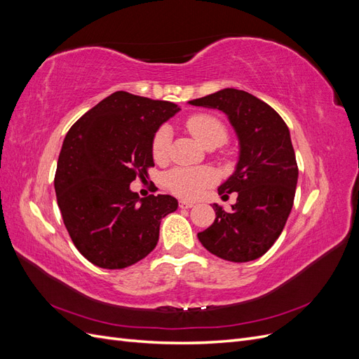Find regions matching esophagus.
<instances>
[{"label": "esophagus", "instance_id": "obj_1", "mask_svg": "<svg viewBox=\"0 0 359 359\" xmlns=\"http://www.w3.org/2000/svg\"><path fill=\"white\" fill-rule=\"evenodd\" d=\"M194 203L189 201H180V208H191Z\"/></svg>", "mask_w": 359, "mask_h": 359}]
</instances>
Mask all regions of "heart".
<instances>
[{
	"instance_id": "obj_1",
	"label": "heart",
	"mask_w": 359,
	"mask_h": 359,
	"mask_svg": "<svg viewBox=\"0 0 359 359\" xmlns=\"http://www.w3.org/2000/svg\"><path fill=\"white\" fill-rule=\"evenodd\" d=\"M186 127L193 137L205 148H217L226 142L227 130L219 118L210 114L190 116ZM170 147V128L161 126L151 142V153L156 161H165ZM212 172L205 168H177L166 173L165 182L170 191L181 198H196L203 187L212 181Z\"/></svg>"
}]
</instances>
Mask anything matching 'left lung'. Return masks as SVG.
<instances>
[{
	"label": "left lung",
	"mask_w": 359,
	"mask_h": 359,
	"mask_svg": "<svg viewBox=\"0 0 359 359\" xmlns=\"http://www.w3.org/2000/svg\"><path fill=\"white\" fill-rule=\"evenodd\" d=\"M189 103L226 114L240 142L235 172L219 187L222 199L236 193V202L229 212L212 203L215 220L198 238L217 257L250 262L277 241L295 198L298 166L289 128L273 107L241 90L224 88Z\"/></svg>",
	"instance_id": "1"
}]
</instances>
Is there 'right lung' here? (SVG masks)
Instances as JSON below:
<instances>
[{"mask_svg":"<svg viewBox=\"0 0 359 359\" xmlns=\"http://www.w3.org/2000/svg\"><path fill=\"white\" fill-rule=\"evenodd\" d=\"M178 111L175 103L116 91L66 135L53 184L72 241L91 264L121 269L139 262L157 245L163 217L177 211L175 198H139L130 182L148 177L153 137Z\"/></svg>","mask_w":359,"mask_h":359,"instance_id":"right-lung-1","label":"right lung"}]
</instances>
